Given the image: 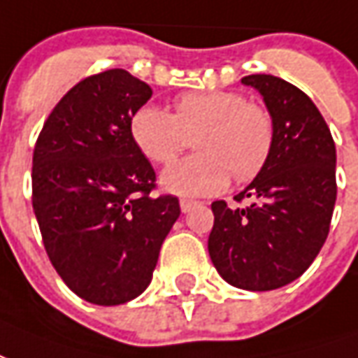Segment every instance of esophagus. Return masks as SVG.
I'll use <instances>...</instances> for the list:
<instances>
[{
    "label": "esophagus",
    "instance_id": "esophagus-1",
    "mask_svg": "<svg viewBox=\"0 0 358 358\" xmlns=\"http://www.w3.org/2000/svg\"><path fill=\"white\" fill-rule=\"evenodd\" d=\"M179 206H181V211L182 213H189L194 206H198V202H194V200H181L179 202Z\"/></svg>",
    "mask_w": 358,
    "mask_h": 358
}]
</instances>
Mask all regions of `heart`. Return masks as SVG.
<instances>
[{
    "label": "heart",
    "mask_w": 358,
    "mask_h": 358,
    "mask_svg": "<svg viewBox=\"0 0 358 358\" xmlns=\"http://www.w3.org/2000/svg\"><path fill=\"white\" fill-rule=\"evenodd\" d=\"M129 133L156 164L173 160L198 133L200 152L171 164L160 177L164 190L196 198L221 192L231 173L240 182L254 179L271 154L275 125L263 106L236 91H190L176 99V114L156 104L139 106Z\"/></svg>",
    "instance_id": "heart-1"
}]
</instances>
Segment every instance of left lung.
I'll use <instances>...</instances> for the list:
<instances>
[{"label":"left lung","instance_id":"8db88e82","mask_svg":"<svg viewBox=\"0 0 358 358\" xmlns=\"http://www.w3.org/2000/svg\"><path fill=\"white\" fill-rule=\"evenodd\" d=\"M244 85L259 91L275 125L263 169L236 202L211 204L208 252L223 280L240 289L267 292L294 282L326 242L336 204V145L309 96L282 78L252 74Z\"/></svg>","mask_w":358,"mask_h":358}]
</instances>
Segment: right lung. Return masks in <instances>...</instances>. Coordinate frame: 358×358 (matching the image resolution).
<instances>
[{"instance_id": "1", "label": "right lung", "mask_w": 358, "mask_h": 358, "mask_svg": "<svg viewBox=\"0 0 358 358\" xmlns=\"http://www.w3.org/2000/svg\"><path fill=\"white\" fill-rule=\"evenodd\" d=\"M152 96L127 70L90 76L43 124L32 160V206L64 284L95 305H120L152 280L179 217L176 196H150L156 173L129 133Z\"/></svg>"}]
</instances>
